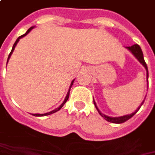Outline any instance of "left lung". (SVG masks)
Returning <instances> with one entry per match:
<instances>
[{
    "instance_id": "1",
    "label": "left lung",
    "mask_w": 155,
    "mask_h": 155,
    "mask_svg": "<svg viewBox=\"0 0 155 155\" xmlns=\"http://www.w3.org/2000/svg\"><path fill=\"white\" fill-rule=\"evenodd\" d=\"M127 48H128L129 51H131L133 54H134L135 58L140 61V64H142V65L145 67L147 71V78H148V71H147V64L145 62V60H144V58H143V53H142V51H141V49H140V45H137V44H135V45H131V46H127ZM94 102V104H95V106H96V108H97V110L98 111V113L101 115V116H103L104 119L106 120V121H108V122H113V123H123V122H125L126 121H128V119H130L131 117L133 116H134V114L138 111V110H140V106L142 105V104L144 103V101L141 103V105H140V107L137 109V110L134 111V113H132V114H130V115H127V116H120V117H110V116H107L104 115V114H102L100 111L97 109V105H96V103H95V101H93Z\"/></svg>"
}]
</instances>
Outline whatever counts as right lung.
Listing matches in <instances>:
<instances>
[{
  "instance_id": "add662e5",
  "label": "right lung",
  "mask_w": 155,
  "mask_h": 155,
  "mask_svg": "<svg viewBox=\"0 0 155 155\" xmlns=\"http://www.w3.org/2000/svg\"><path fill=\"white\" fill-rule=\"evenodd\" d=\"M32 29H33V27H30V28H29V29H28V30H27V33H25V34H23V35H21V36H20V37H19L18 39H16V41H15V44H14V45H13V48H12V51H11V52L9 53L8 58V61L9 58H10V56H11V54H12V52H13V51L15 50V45H17V43H18V41L20 40V39H21V38H22V37H24V36H26V35H27V33H29V32H30V31H31ZM72 84H73V81L71 82V85H72ZM69 95H70V90H69L68 93H67V95H66V97H65V99H64V103H63V104H61V105H60V106H59L58 108H57L56 110H52V111H51V112H49V113H45V114H33V116H48V115H51V114H52V113H55V112H57L58 110H60V109H61V108H62V107H63V105H64V104H65V103H66V101H67V100H68V98H69Z\"/></svg>"
}]
</instances>
